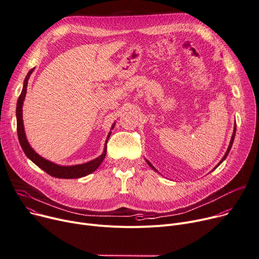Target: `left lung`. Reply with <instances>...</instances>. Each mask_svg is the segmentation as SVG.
Here are the masks:
<instances>
[{
	"mask_svg": "<svg viewBox=\"0 0 259 259\" xmlns=\"http://www.w3.org/2000/svg\"><path fill=\"white\" fill-rule=\"evenodd\" d=\"M235 132H236V124H234V128H233V134H232V137H231V140H230V144H229V146H228V149H227L226 153L224 154V156H223V158H222V160L220 161V163H219V164H218V165H217V166L214 167V169H215V168H217V167H218L219 165H220V164H221V163H222V162H223V161L225 160V158L227 157V155H228V153H229V151H230V149H231V146H232L233 140H234V137H235ZM146 162H147V164H148V165H149V166H150V167H151V168H152V169H153L154 171H156V169H155V168H154V167H153V166H152V165H151V164H150V163H149V162H148L147 160H146Z\"/></svg>",
	"mask_w": 259,
	"mask_h": 259,
	"instance_id": "8db88e82",
	"label": "left lung"
}]
</instances>
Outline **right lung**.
Instances as JSON below:
<instances>
[{"label": "right lung", "mask_w": 259, "mask_h": 259, "mask_svg": "<svg viewBox=\"0 0 259 259\" xmlns=\"http://www.w3.org/2000/svg\"><path fill=\"white\" fill-rule=\"evenodd\" d=\"M34 68L31 69L26 78L24 81V86H23V90L21 95H19L18 99H17V105H16V123H17V136H18V141L19 144H21L25 154L30 158V160L37 165L39 168L42 169L44 171H46L48 174H50L51 176L57 177V178H79L86 176L92 172H94L98 166L102 164V162L104 161V158L106 157V153H107V142L108 139L110 138L111 133H109L107 141L105 144V149L104 152L99 155L98 157L94 158V160L85 163V164H81V165H74V166H60L57 165L55 163H52L46 158H44L42 156H40L39 154H37L34 149L30 146L27 138H26V134H25V128H24V122H23V104L25 101V96L27 93V86H28V81L29 77L31 75V73L33 72ZM115 123L112 125L111 130H113Z\"/></svg>", "instance_id": "obj_1"}]
</instances>
